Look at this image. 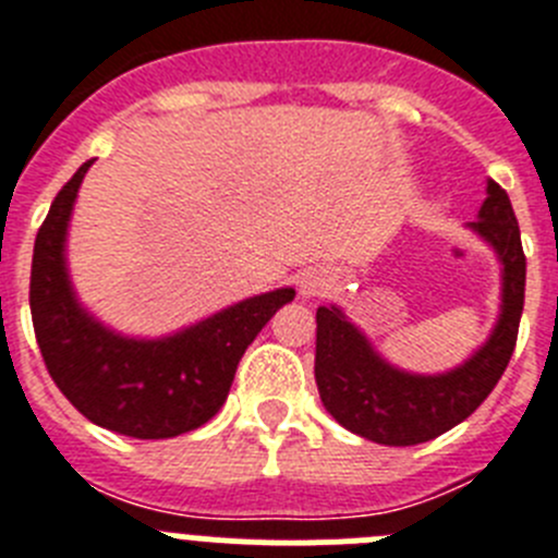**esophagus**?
<instances>
[{
    "label": "esophagus",
    "mask_w": 558,
    "mask_h": 558,
    "mask_svg": "<svg viewBox=\"0 0 558 558\" xmlns=\"http://www.w3.org/2000/svg\"><path fill=\"white\" fill-rule=\"evenodd\" d=\"M329 274L324 268H307L302 276H299V293L302 295H322L324 290L329 288Z\"/></svg>",
    "instance_id": "esophagus-1"
}]
</instances>
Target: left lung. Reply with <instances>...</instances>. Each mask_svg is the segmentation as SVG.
Here are the masks:
<instances>
[{
  "instance_id": "1",
  "label": "left lung",
  "mask_w": 558,
  "mask_h": 558,
  "mask_svg": "<svg viewBox=\"0 0 558 558\" xmlns=\"http://www.w3.org/2000/svg\"><path fill=\"white\" fill-rule=\"evenodd\" d=\"M472 234L500 263V315L486 343L461 366L441 374H416L388 363L368 335L338 307L315 313V383L338 425L374 445L411 447L461 425L489 397L509 366L525 302V254L514 209L500 184L486 181V201Z\"/></svg>"
}]
</instances>
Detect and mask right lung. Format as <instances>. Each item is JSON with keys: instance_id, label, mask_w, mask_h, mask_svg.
I'll return each mask as SVG.
<instances>
[{"instance_id": "obj_1", "label": "right lung", "mask_w": 558, "mask_h": 558, "mask_svg": "<svg viewBox=\"0 0 558 558\" xmlns=\"http://www.w3.org/2000/svg\"><path fill=\"white\" fill-rule=\"evenodd\" d=\"M92 161L66 181L38 229L29 313L38 349L63 397L95 425L131 438L198 430L223 408L251 340L293 302V288L251 295L161 338H136L102 324L77 299L66 236L77 190Z\"/></svg>"}]
</instances>
